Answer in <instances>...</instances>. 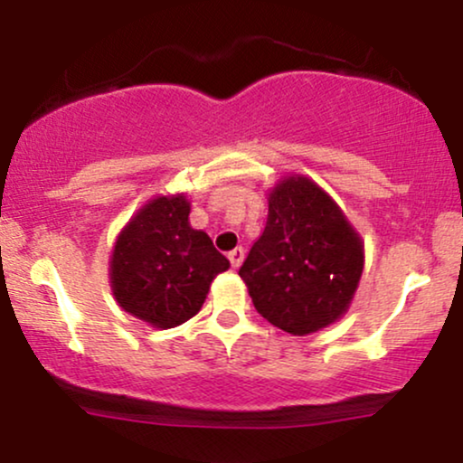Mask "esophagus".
Returning a JSON list of instances; mask_svg holds the SVG:
<instances>
[{
    "mask_svg": "<svg viewBox=\"0 0 463 463\" xmlns=\"http://www.w3.org/2000/svg\"><path fill=\"white\" fill-rule=\"evenodd\" d=\"M243 248H235V250H231V252H228V261H231V265L232 268H239V265L243 263Z\"/></svg>",
    "mask_w": 463,
    "mask_h": 463,
    "instance_id": "esophagus-1",
    "label": "esophagus"
}]
</instances>
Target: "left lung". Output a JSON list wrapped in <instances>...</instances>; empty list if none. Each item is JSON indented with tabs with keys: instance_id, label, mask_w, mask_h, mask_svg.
Wrapping results in <instances>:
<instances>
[{
	"instance_id": "obj_1",
	"label": "left lung",
	"mask_w": 463,
	"mask_h": 463,
	"mask_svg": "<svg viewBox=\"0 0 463 463\" xmlns=\"http://www.w3.org/2000/svg\"><path fill=\"white\" fill-rule=\"evenodd\" d=\"M364 261V241L337 202L311 178L291 174L269 189L265 231L239 276L265 320L311 335L348 311Z\"/></svg>"
}]
</instances>
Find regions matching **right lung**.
I'll use <instances>...</instances> for the list:
<instances>
[{"mask_svg":"<svg viewBox=\"0 0 463 463\" xmlns=\"http://www.w3.org/2000/svg\"><path fill=\"white\" fill-rule=\"evenodd\" d=\"M184 194L147 200L121 228L110 254L117 305L154 328H174L204 305L217 274L231 268L204 231L189 224Z\"/></svg>","mask_w":463,"mask_h":463,"instance_id":"add662e5","label":"right lung"}]
</instances>
